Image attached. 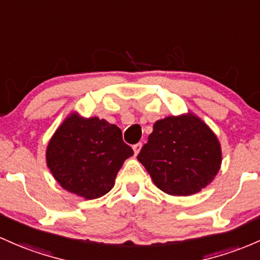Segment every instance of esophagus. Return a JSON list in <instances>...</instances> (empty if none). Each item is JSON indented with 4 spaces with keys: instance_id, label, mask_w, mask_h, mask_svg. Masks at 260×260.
Here are the masks:
<instances>
[{
    "instance_id": "obj_1",
    "label": "esophagus",
    "mask_w": 260,
    "mask_h": 260,
    "mask_svg": "<svg viewBox=\"0 0 260 260\" xmlns=\"http://www.w3.org/2000/svg\"><path fill=\"white\" fill-rule=\"evenodd\" d=\"M142 149V143H137L133 145V150H135V155H138V153L141 152Z\"/></svg>"
}]
</instances>
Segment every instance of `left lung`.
<instances>
[{"label": "left lung", "mask_w": 260, "mask_h": 260, "mask_svg": "<svg viewBox=\"0 0 260 260\" xmlns=\"http://www.w3.org/2000/svg\"><path fill=\"white\" fill-rule=\"evenodd\" d=\"M138 160L158 189L172 196H190L217 175L222 149L209 125L187 112L156 121Z\"/></svg>", "instance_id": "obj_1"}]
</instances>
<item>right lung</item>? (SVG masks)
<instances>
[{
  "label": "right lung",
  "mask_w": 260,
  "mask_h": 260,
  "mask_svg": "<svg viewBox=\"0 0 260 260\" xmlns=\"http://www.w3.org/2000/svg\"><path fill=\"white\" fill-rule=\"evenodd\" d=\"M132 155L116 124L78 112H71L56 128L45 152L48 168L62 189L86 200L106 195Z\"/></svg>",
  "instance_id": "1"
}]
</instances>
